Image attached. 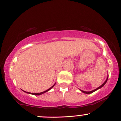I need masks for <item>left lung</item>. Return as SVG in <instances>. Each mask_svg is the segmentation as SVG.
Segmentation results:
<instances>
[{
  "instance_id": "left-lung-1",
  "label": "left lung",
  "mask_w": 121,
  "mask_h": 121,
  "mask_svg": "<svg viewBox=\"0 0 121 121\" xmlns=\"http://www.w3.org/2000/svg\"><path fill=\"white\" fill-rule=\"evenodd\" d=\"M108 74L107 78V79H106L105 81V82H104V83H103L102 84H101V86H99V87H97V88H96V89H95V90H92V91H83V90H80V89H79V90H80V91H82V92L84 93V94H91V93H92V92H95V91H97V90L100 89V88H101V87H103V86H104L105 85V84L106 83H107V81H108Z\"/></svg>"
}]
</instances>
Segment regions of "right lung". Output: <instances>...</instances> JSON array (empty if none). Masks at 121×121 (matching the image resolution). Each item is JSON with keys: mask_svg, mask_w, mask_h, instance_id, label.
<instances>
[{"mask_svg": "<svg viewBox=\"0 0 121 121\" xmlns=\"http://www.w3.org/2000/svg\"><path fill=\"white\" fill-rule=\"evenodd\" d=\"M55 84H56V83H55L54 84H53V85L51 87H50V88H49V89H48L47 90H46V91H43V92H40V93H31V92H26V91H24V90H22V91H24V92H25L27 93V94H32V95H42V94H44V93L46 92H48V91H49V90H50L51 89H52V88H53V86H54L55 85Z\"/></svg>", "mask_w": 121, "mask_h": 121, "instance_id": "obj_1", "label": "right lung"}]
</instances>
